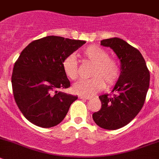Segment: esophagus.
Here are the masks:
<instances>
[{
	"instance_id": "34e87169",
	"label": "esophagus",
	"mask_w": 159,
	"mask_h": 159,
	"mask_svg": "<svg viewBox=\"0 0 159 159\" xmlns=\"http://www.w3.org/2000/svg\"><path fill=\"white\" fill-rule=\"evenodd\" d=\"M78 98H79L80 99H84V100H89V99H90V97L83 96V95H79V96H78Z\"/></svg>"
}]
</instances>
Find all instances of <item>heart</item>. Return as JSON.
I'll list each match as a JSON object with an SVG mask.
<instances>
[{
  "mask_svg": "<svg viewBox=\"0 0 159 159\" xmlns=\"http://www.w3.org/2000/svg\"><path fill=\"white\" fill-rule=\"evenodd\" d=\"M81 57L85 61L94 64L90 79L80 81L73 86V92L83 96H92L105 87L114 85L120 77V66L104 49L96 45L86 47L81 51ZM64 75L70 80H76L79 76L78 64L74 55L66 56L61 62Z\"/></svg>",
  "mask_w": 159,
  "mask_h": 159,
  "instance_id": "obj_1",
  "label": "heart"
}]
</instances>
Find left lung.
Returning a JSON list of instances; mask_svg holds the SVG:
<instances>
[{"label": "left lung", "instance_id": "left-lung-1", "mask_svg": "<svg viewBox=\"0 0 159 159\" xmlns=\"http://www.w3.org/2000/svg\"><path fill=\"white\" fill-rule=\"evenodd\" d=\"M110 47L120 61V75L112 95H100L102 107L92 115L98 127L117 130L128 124L141 111L149 88L150 73L145 61L138 49L120 38L101 41Z\"/></svg>", "mask_w": 159, "mask_h": 159}]
</instances>
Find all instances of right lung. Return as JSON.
<instances>
[{"mask_svg": "<svg viewBox=\"0 0 159 159\" xmlns=\"http://www.w3.org/2000/svg\"><path fill=\"white\" fill-rule=\"evenodd\" d=\"M85 43L49 35L32 41L21 51L14 65L12 90L18 109L29 122L50 128L64 120L78 96L58 91L70 86L61 62Z\"/></svg>", "mask_w": 159, "mask_h": 159, "instance_id": "1", "label": "right lung"}]
</instances>
